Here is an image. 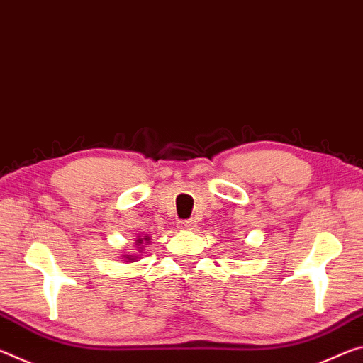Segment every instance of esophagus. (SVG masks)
<instances>
[{"instance_id":"obj_1","label":"esophagus","mask_w":363,"mask_h":363,"mask_svg":"<svg viewBox=\"0 0 363 363\" xmlns=\"http://www.w3.org/2000/svg\"><path fill=\"white\" fill-rule=\"evenodd\" d=\"M179 228L181 229H195L197 228V223H195L194 220H184L179 223Z\"/></svg>"}]
</instances>
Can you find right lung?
I'll list each match as a JSON object with an SVG mask.
<instances>
[{
  "mask_svg": "<svg viewBox=\"0 0 363 363\" xmlns=\"http://www.w3.org/2000/svg\"><path fill=\"white\" fill-rule=\"evenodd\" d=\"M137 242H139V245H142V242H143V239H139V240H137Z\"/></svg>",
  "mask_w": 363,
  "mask_h": 363,
  "instance_id": "add662e5",
  "label": "right lung"
}]
</instances>
